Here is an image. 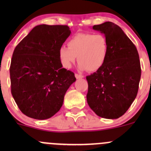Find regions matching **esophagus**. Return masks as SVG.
<instances>
[{"mask_svg":"<svg viewBox=\"0 0 151 151\" xmlns=\"http://www.w3.org/2000/svg\"><path fill=\"white\" fill-rule=\"evenodd\" d=\"M75 77L77 79H82L84 77V76L82 75V74H75Z\"/></svg>","mask_w":151,"mask_h":151,"instance_id":"obj_1","label":"esophagus"}]
</instances>
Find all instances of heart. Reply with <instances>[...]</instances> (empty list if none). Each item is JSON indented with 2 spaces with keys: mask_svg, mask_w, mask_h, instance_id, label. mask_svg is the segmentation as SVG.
<instances>
[{
  "mask_svg": "<svg viewBox=\"0 0 151 151\" xmlns=\"http://www.w3.org/2000/svg\"><path fill=\"white\" fill-rule=\"evenodd\" d=\"M68 47L61 46L58 55L62 65L66 68L71 67L76 60L80 70L96 71L104 65L107 58L108 42L102 34L79 33L68 42Z\"/></svg>",
  "mask_w": 151,
  "mask_h": 151,
  "instance_id": "1",
  "label": "heart"
}]
</instances>
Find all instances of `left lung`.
I'll return each mask as SVG.
<instances>
[{
  "label": "left lung",
  "instance_id": "8db88e82",
  "mask_svg": "<svg viewBox=\"0 0 151 151\" xmlns=\"http://www.w3.org/2000/svg\"><path fill=\"white\" fill-rule=\"evenodd\" d=\"M93 29L104 33L108 42L104 65L87 76V101L99 117L116 119L124 115L137 96L141 77L136 47L118 25L105 22Z\"/></svg>",
  "mask_w": 151,
  "mask_h": 151
}]
</instances>
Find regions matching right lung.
I'll return each instance as SVG.
<instances>
[{
    "label": "right lung",
    "mask_w": 151,
    "mask_h": 151,
    "mask_svg": "<svg viewBox=\"0 0 151 151\" xmlns=\"http://www.w3.org/2000/svg\"><path fill=\"white\" fill-rule=\"evenodd\" d=\"M71 30L67 25H39L17 45L10 66L11 91L24 115L37 120L60 110L72 71L62 68L58 50Z\"/></svg>",
    "instance_id": "right-lung-1"
}]
</instances>
